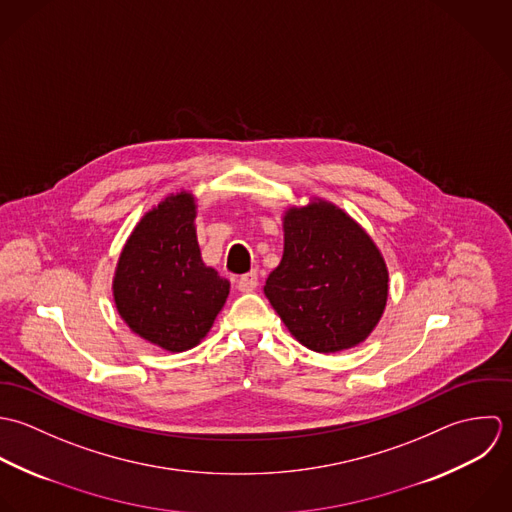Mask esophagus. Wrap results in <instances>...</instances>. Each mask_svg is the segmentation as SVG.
Segmentation results:
<instances>
[{"instance_id": "1", "label": "esophagus", "mask_w": 512, "mask_h": 512, "mask_svg": "<svg viewBox=\"0 0 512 512\" xmlns=\"http://www.w3.org/2000/svg\"><path fill=\"white\" fill-rule=\"evenodd\" d=\"M257 285H259V275H257V271H251V273H247V275H243V277L237 279V289H239L241 293H251V291L257 289Z\"/></svg>"}]
</instances>
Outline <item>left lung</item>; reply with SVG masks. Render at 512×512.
I'll return each instance as SVG.
<instances>
[{
    "label": "left lung",
    "mask_w": 512,
    "mask_h": 512,
    "mask_svg": "<svg viewBox=\"0 0 512 512\" xmlns=\"http://www.w3.org/2000/svg\"><path fill=\"white\" fill-rule=\"evenodd\" d=\"M285 251L265 295L289 332L314 352L364 342L388 301V267L370 235L316 200L283 215Z\"/></svg>",
    "instance_id": "left-lung-1"
}]
</instances>
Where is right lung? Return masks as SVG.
<instances>
[{"label":"right lung","instance_id":"1","mask_svg":"<svg viewBox=\"0 0 512 512\" xmlns=\"http://www.w3.org/2000/svg\"><path fill=\"white\" fill-rule=\"evenodd\" d=\"M194 219L188 192L152 207L130 233L112 281L128 328L168 352L200 344L229 295V281L202 261Z\"/></svg>","mask_w":512,"mask_h":512}]
</instances>
